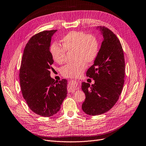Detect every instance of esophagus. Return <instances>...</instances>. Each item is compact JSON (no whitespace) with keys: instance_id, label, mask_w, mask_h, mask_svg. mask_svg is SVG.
Masks as SVG:
<instances>
[{"instance_id":"obj_1","label":"esophagus","mask_w":146,"mask_h":146,"mask_svg":"<svg viewBox=\"0 0 146 146\" xmlns=\"http://www.w3.org/2000/svg\"><path fill=\"white\" fill-rule=\"evenodd\" d=\"M76 89H77V87L70 83L68 86V91L69 92H74Z\"/></svg>"}]
</instances>
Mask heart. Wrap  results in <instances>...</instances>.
Here are the masks:
<instances>
[{"label":"heart","instance_id":"heart-1","mask_svg":"<svg viewBox=\"0 0 146 146\" xmlns=\"http://www.w3.org/2000/svg\"><path fill=\"white\" fill-rule=\"evenodd\" d=\"M60 43L62 47L56 43H52L49 51L52 59L59 64L64 62L66 51H73L74 61L65 65L60 70L65 77L80 76L85 70L87 64L92 63L98 54L99 44L94 35L73 31L62 37Z\"/></svg>","mask_w":146,"mask_h":146}]
</instances>
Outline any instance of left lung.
I'll list each match as a JSON object with an SVG mask.
<instances>
[{"instance_id": "8db88e82", "label": "left lung", "mask_w": 146, "mask_h": 146, "mask_svg": "<svg viewBox=\"0 0 146 146\" xmlns=\"http://www.w3.org/2000/svg\"><path fill=\"white\" fill-rule=\"evenodd\" d=\"M103 40L98 54L86 72L92 78V85L82 82L86 100L82 109L86 114L97 115L110 110L117 102L122 92L125 78L123 51L119 40L106 27H100Z\"/></svg>"}]
</instances>
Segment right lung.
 Wrapping results in <instances>:
<instances>
[{
	"label": "right lung",
	"mask_w": 146,
	"mask_h": 146,
	"mask_svg": "<svg viewBox=\"0 0 146 146\" xmlns=\"http://www.w3.org/2000/svg\"><path fill=\"white\" fill-rule=\"evenodd\" d=\"M56 31H44L31 37L24 48L19 70L23 96L29 108L43 117L56 114L67 94V81H56L50 76L54 60L49 46Z\"/></svg>",
	"instance_id": "1"
}]
</instances>
